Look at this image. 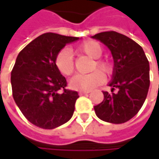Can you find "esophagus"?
<instances>
[{
  "instance_id": "esophagus-1",
  "label": "esophagus",
  "mask_w": 159,
  "mask_h": 159,
  "mask_svg": "<svg viewBox=\"0 0 159 159\" xmlns=\"http://www.w3.org/2000/svg\"><path fill=\"white\" fill-rule=\"evenodd\" d=\"M89 93H90V91H80L79 95L83 96V95H86V94H89Z\"/></svg>"
}]
</instances>
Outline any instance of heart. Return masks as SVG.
<instances>
[{
  "label": "heart",
  "mask_w": 159,
  "mask_h": 159,
  "mask_svg": "<svg viewBox=\"0 0 159 159\" xmlns=\"http://www.w3.org/2000/svg\"><path fill=\"white\" fill-rule=\"evenodd\" d=\"M77 54H84L93 60L90 70L94 71L88 75H77L70 80V85L72 88L80 91H89L104 81V75H109L112 73L113 64L110 60L100 58L103 54V47L96 40H87L80 44L75 49ZM54 64L58 72L64 75L69 76L74 73V56L69 49H61L55 56ZM97 69L101 70H97ZM96 71H95L94 70Z\"/></svg>",
  "instance_id": "b5f03b06"
}]
</instances>
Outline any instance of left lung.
I'll use <instances>...</instances> for the list:
<instances>
[{"label":"left lung","mask_w":159,"mask_h":159,"mask_svg":"<svg viewBox=\"0 0 159 159\" xmlns=\"http://www.w3.org/2000/svg\"><path fill=\"white\" fill-rule=\"evenodd\" d=\"M92 38L110 48L114 59L111 93L103 91V101L94 107L96 115L107 122L124 123L138 113L146 98L150 84L148 60L139 44L118 32H102Z\"/></svg>","instance_id":"obj_1"}]
</instances>
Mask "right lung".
<instances>
[{
	"label": "right lung",
	"mask_w": 159,
	"mask_h": 159,
	"mask_svg": "<svg viewBox=\"0 0 159 159\" xmlns=\"http://www.w3.org/2000/svg\"><path fill=\"white\" fill-rule=\"evenodd\" d=\"M79 39L45 33L23 48L11 73L13 97L23 115L42 129H54L73 116L77 91L67 89V82L55 67L57 53L67 43Z\"/></svg>",
	"instance_id": "1"
}]
</instances>
